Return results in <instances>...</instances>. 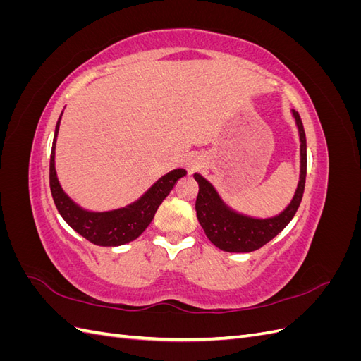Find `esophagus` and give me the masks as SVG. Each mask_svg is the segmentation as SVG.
<instances>
[{
	"instance_id": "esophagus-1",
	"label": "esophagus",
	"mask_w": 361,
	"mask_h": 361,
	"mask_svg": "<svg viewBox=\"0 0 361 361\" xmlns=\"http://www.w3.org/2000/svg\"><path fill=\"white\" fill-rule=\"evenodd\" d=\"M187 167H188V173H194V171H199L204 167V159L202 155H191L187 161Z\"/></svg>"
}]
</instances>
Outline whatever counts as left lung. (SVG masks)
Wrapping results in <instances>:
<instances>
[{"label":"left lung","mask_w":361,"mask_h":361,"mask_svg":"<svg viewBox=\"0 0 361 361\" xmlns=\"http://www.w3.org/2000/svg\"><path fill=\"white\" fill-rule=\"evenodd\" d=\"M290 113L300 137V180L290 203L277 215L259 218L235 211L223 200L209 180L200 173H194V179L199 182V194L195 200L197 220L209 241L220 250L228 253H250L264 247L290 223L297 212L307 171V145L300 114L295 110Z\"/></svg>","instance_id":"obj_1"}]
</instances>
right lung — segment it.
Instances as JSON below:
<instances>
[{
	"mask_svg": "<svg viewBox=\"0 0 361 361\" xmlns=\"http://www.w3.org/2000/svg\"><path fill=\"white\" fill-rule=\"evenodd\" d=\"M63 116V113H61ZM54 133L51 161H49V187L54 203H56L63 220L66 221L76 233L84 236L101 247H118L134 241L154 220L162 200L173 190L174 183L187 174L185 169H174L161 176L152 187L135 202L123 207L110 211H90L80 206L61 188L56 170V143L60 129V120Z\"/></svg>",
	"mask_w": 361,
	"mask_h": 361,
	"instance_id": "1",
	"label": "right lung"
}]
</instances>
